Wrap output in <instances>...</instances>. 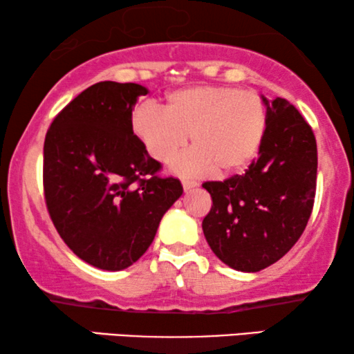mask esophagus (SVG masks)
Wrapping results in <instances>:
<instances>
[{"label": "esophagus", "mask_w": 354, "mask_h": 354, "mask_svg": "<svg viewBox=\"0 0 354 354\" xmlns=\"http://www.w3.org/2000/svg\"><path fill=\"white\" fill-rule=\"evenodd\" d=\"M182 185H183V190L190 192V190H193V188L198 187V182H195V180H188V178H183Z\"/></svg>", "instance_id": "1"}]
</instances>
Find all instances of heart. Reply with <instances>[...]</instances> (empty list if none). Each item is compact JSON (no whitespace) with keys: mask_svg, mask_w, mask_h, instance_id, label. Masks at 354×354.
Segmentation results:
<instances>
[{"mask_svg":"<svg viewBox=\"0 0 354 354\" xmlns=\"http://www.w3.org/2000/svg\"><path fill=\"white\" fill-rule=\"evenodd\" d=\"M268 114L261 96L227 85L188 86L167 95L164 111L145 103L133 113L132 129L149 156L167 164L187 147L193 151L177 169L219 176L245 171L264 142Z\"/></svg>","mask_w":354,"mask_h":354,"instance_id":"b5f03b06","label":"heart"}]
</instances>
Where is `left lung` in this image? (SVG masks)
Returning <instances> with one entry per match:
<instances>
[{
	"mask_svg": "<svg viewBox=\"0 0 354 354\" xmlns=\"http://www.w3.org/2000/svg\"><path fill=\"white\" fill-rule=\"evenodd\" d=\"M264 142L245 174L205 182L212 198L203 219L207 245L222 263L241 272L274 264L306 229L317 178L313 129L287 100L268 101Z\"/></svg>",
	"mask_w": 354,
	"mask_h": 354,
	"instance_id": "1",
	"label": "left lung"
}]
</instances>
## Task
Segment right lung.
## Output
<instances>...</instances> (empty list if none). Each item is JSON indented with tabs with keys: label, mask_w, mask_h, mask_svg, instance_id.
Wrapping results in <instances>:
<instances>
[{
	"label": "right lung",
	"mask_w": 354,
	"mask_h": 354,
	"mask_svg": "<svg viewBox=\"0 0 354 354\" xmlns=\"http://www.w3.org/2000/svg\"><path fill=\"white\" fill-rule=\"evenodd\" d=\"M148 90L98 82L56 115L43 147V188L57 234L82 261L122 270L142 258L166 211L183 193L159 177L132 129V109Z\"/></svg>",
	"instance_id": "right-lung-1"
}]
</instances>
